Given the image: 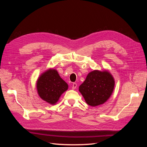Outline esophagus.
<instances>
[{"mask_svg":"<svg viewBox=\"0 0 147 147\" xmlns=\"http://www.w3.org/2000/svg\"><path fill=\"white\" fill-rule=\"evenodd\" d=\"M77 83H74L73 84H72V88L73 89V90H74V89H75L77 88Z\"/></svg>","mask_w":147,"mask_h":147,"instance_id":"esophagus-1","label":"esophagus"}]
</instances>
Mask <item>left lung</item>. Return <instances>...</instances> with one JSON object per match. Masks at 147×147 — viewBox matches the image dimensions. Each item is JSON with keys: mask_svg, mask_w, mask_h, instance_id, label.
<instances>
[{"mask_svg": "<svg viewBox=\"0 0 147 147\" xmlns=\"http://www.w3.org/2000/svg\"><path fill=\"white\" fill-rule=\"evenodd\" d=\"M114 85V79L109 72L94 70L88 74L85 80L80 86L79 91L88 105L97 106L108 100Z\"/></svg>", "mask_w": 147, "mask_h": 147, "instance_id": "1", "label": "left lung"}]
</instances>
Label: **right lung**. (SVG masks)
I'll return each mask as SVG.
<instances>
[{"mask_svg":"<svg viewBox=\"0 0 147 147\" xmlns=\"http://www.w3.org/2000/svg\"><path fill=\"white\" fill-rule=\"evenodd\" d=\"M38 95L51 104H55L61 95L68 88V85L56 70L50 69L38 78L37 83Z\"/></svg>","mask_w":147,"mask_h":147,"instance_id":"right-lung-1","label":"right lung"}]
</instances>
